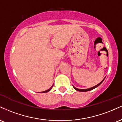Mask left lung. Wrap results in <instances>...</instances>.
Here are the masks:
<instances>
[{
    "label": "left lung",
    "mask_w": 122,
    "mask_h": 122,
    "mask_svg": "<svg viewBox=\"0 0 122 122\" xmlns=\"http://www.w3.org/2000/svg\"><path fill=\"white\" fill-rule=\"evenodd\" d=\"M104 79H105V78H104V79L101 82H100V83H99V84H97L96 85H95V86H93V87L90 88H88V89H79V88H77L75 87V86H73V87H74V88H75V89H76V91H80V92H86V91H89L92 90V89H95V88H96V87H97V86H99V85H100L102 83V82H103V81H104Z\"/></svg>",
    "instance_id": "1"
}]
</instances>
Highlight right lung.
<instances>
[{"instance_id": "1", "label": "right lung", "mask_w": 122, "mask_h": 122, "mask_svg": "<svg viewBox=\"0 0 122 122\" xmlns=\"http://www.w3.org/2000/svg\"><path fill=\"white\" fill-rule=\"evenodd\" d=\"M53 85H52V86H51V88H49V89H47V90H46V91H43V92H41V93H46V92H49L50 90H51V89H52V88H53Z\"/></svg>"}]
</instances>
